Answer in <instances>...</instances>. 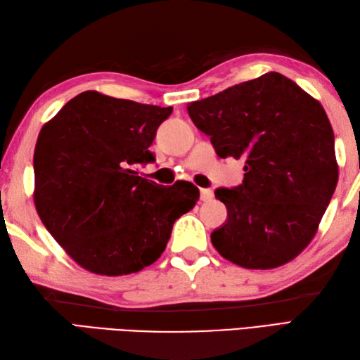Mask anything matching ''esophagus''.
Returning a JSON list of instances; mask_svg holds the SVG:
<instances>
[{
    "label": "esophagus",
    "mask_w": 360,
    "mask_h": 360,
    "mask_svg": "<svg viewBox=\"0 0 360 360\" xmlns=\"http://www.w3.org/2000/svg\"><path fill=\"white\" fill-rule=\"evenodd\" d=\"M213 200V192L210 188H201V201L207 202Z\"/></svg>",
    "instance_id": "obj_1"
}]
</instances>
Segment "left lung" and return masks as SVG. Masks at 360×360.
Returning <instances> with one entry per match:
<instances>
[{
    "label": "left lung",
    "mask_w": 360,
    "mask_h": 360,
    "mask_svg": "<svg viewBox=\"0 0 360 360\" xmlns=\"http://www.w3.org/2000/svg\"><path fill=\"white\" fill-rule=\"evenodd\" d=\"M219 158L244 159V179L215 190L227 207L212 244L229 262L272 269L314 238L338 186L334 133L323 106L278 72L188 103Z\"/></svg>",
    "instance_id": "1"
}]
</instances>
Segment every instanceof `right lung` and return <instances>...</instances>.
<instances>
[{
    "label": "right lung",
    "instance_id": "add662e5",
    "mask_svg": "<svg viewBox=\"0 0 360 360\" xmlns=\"http://www.w3.org/2000/svg\"><path fill=\"white\" fill-rule=\"evenodd\" d=\"M172 111L85 91L38 134L35 209L86 271L116 277L153 264L200 198L192 182L164 187L136 170L156 160L150 145Z\"/></svg>",
    "mask_w": 360,
    "mask_h": 360
}]
</instances>
